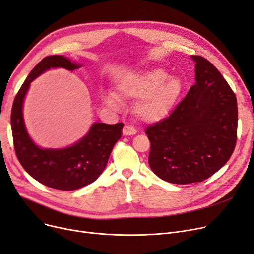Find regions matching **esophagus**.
Masks as SVG:
<instances>
[{
	"label": "esophagus",
	"mask_w": 254,
	"mask_h": 254,
	"mask_svg": "<svg viewBox=\"0 0 254 254\" xmlns=\"http://www.w3.org/2000/svg\"><path fill=\"white\" fill-rule=\"evenodd\" d=\"M136 133V129L130 125H126L123 128V135H134Z\"/></svg>",
	"instance_id": "34e87169"
}]
</instances>
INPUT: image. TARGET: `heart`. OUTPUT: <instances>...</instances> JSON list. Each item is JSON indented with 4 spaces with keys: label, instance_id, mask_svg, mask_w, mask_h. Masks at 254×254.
<instances>
[{
    "label": "heart",
    "instance_id": "obj_1",
    "mask_svg": "<svg viewBox=\"0 0 254 254\" xmlns=\"http://www.w3.org/2000/svg\"><path fill=\"white\" fill-rule=\"evenodd\" d=\"M118 91L124 98L139 99L136 112L149 122L164 119L172 112L183 91V83L179 77L171 76L160 68L130 73L118 82ZM102 99L112 108H120L121 100L112 92H105Z\"/></svg>",
    "mask_w": 254,
    "mask_h": 254
}]
</instances>
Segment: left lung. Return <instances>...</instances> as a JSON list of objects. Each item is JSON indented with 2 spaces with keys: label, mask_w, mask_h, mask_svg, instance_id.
Masks as SVG:
<instances>
[{
  "label": "left lung",
  "mask_w": 254,
  "mask_h": 254,
  "mask_svg": "<svg viewBox=\"0 0 254 254\" xmlns=\"http://www.w3.org/2000/svg\"><path fill=\"white\" fill-rule=\"evenodd\" d=\"M195 83L168 118L150 125L149 164L166 182H202L228 161L238 128L236 95L220 72L200 56Z\"/></svg>",
  "instance_id": "obj_1"
}]
</instances>
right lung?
I'll list each match as a JSON object with an SVG mask.
<instances>
[{"mask_svg":"<svg viewBox=\"0 0 254 254\" xmlns=\"http://www.w3.org/2000/svg\"><path fill=\"white\" fill-rule=\"evenodd\" d=\"M81 64L64 56H48L34 67L22 83L11 111V129L17 159L25 171L41 184L58 190H76L98 179L107 164L124 124L94 123L78 141L62 149H43L26 129L22 107L31 82L52 68L73 71Z\"/></svg>","mask_w":254,"mask_h":254,"instance_id":"right-lung-1","label":"right lung"}]
</instances>
